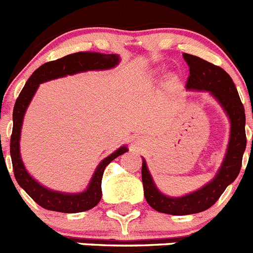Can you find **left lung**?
I'll use <instances>...</instances> for the list:
<instances>
[{
    "instance_id": "obj_1",
    "label": "left lung",
    "mask_w": 253,
    "mask_h": 253,
    "mask_svg": "<svg viewBox=\"0 0 253 253\" xmlns=\"http://www.w3.org/2000/svg\"><path fill=\"white\" fill-rule=\"evenodd\" d=\"M182 57L190 68L186 90L205 91L213 96L227 114L231 122V131L227 152L213 180L196 191L184 196L173 198L161 193L152 178L146 160L143 158L142 181L147 203L160 213L171 215L200 213L215 204L228 185H231L240 173L243 153L247 144L245 107L241 102L240 95L231 76L223 68L214 66L202 58L187 53H184Z\"/></svg>"
}]
</instances>
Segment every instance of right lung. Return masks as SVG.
Masks as SVG:
<instances>
[{
	"label": "right lung",
	"mask_w": 253,
	"mask_h": 253,
	"mask_svg": "<svg viewBox=\"0 0 253 253\" xmlns=\"http://www.w3.org/2000/svg\"><path fill=\"white\" fill-rule=\"evenodd\" d=\"M119 62L120 57L118 54H102V53H96V51H78V53L68 54L66 57L60 58V59L51 60V62L40 66L30 76V78L26 81L25 86L20 92L19 97L15 102V107H13V128L10 143L13 175H15L17 184L25 190L26 194L37 204H39L44 209L60 211V213H80V211H86V210H90L93 207H96L101 200L102 196L101 181L105 167L116 157L128 152V147H120L119 149L113 152L110 156L105 157L97 165L86 190L82 193H63V191H55V190L48 189V187L39 184L29 173L21 160V154H20L22 122H24V116H25L31 100L39 88L40 84L55 80V78L66 77L68 75H76V73L80 72L111 69L118 66Z\"/></svg>",
	"instance_id": "obj_1"
}]
</instances>
